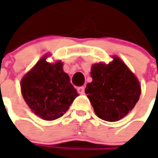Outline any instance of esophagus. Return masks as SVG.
<instances>
[{
  "mask_svg": "<svg viewBox=\"0 0 158 158\" xmlns=\"http://www.w3.org/2000/svg\"><path fill=\"white\" fill-rule=\"evenodd\" d=\"M84 86H81V87H78L77 88V91H78V93H80V94H83L84 93Z\"/></svg>",
  "mask_w": 158,
  "mask_h": 158,
  "instance_id": "1",
  "label": "esophagus"
}]
</instances>
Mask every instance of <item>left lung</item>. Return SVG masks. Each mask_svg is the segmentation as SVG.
<instances>
[{
  "label": "left lung",
  "instance_id": "obj_1",
  "mask_svg": "<svg viewBox=\"0 0 158 158\" xmlns=\"http://www.w3.org/2000/svg\"><path fill=\"white\" fill-rule=\"evenodd\" d=\"M85 93L98 118L118 121L135 107L140 95V82L127 65L113 56L111 63L93 64Z\"/></svg>",
  "mask_w": 158,
  "mask_h": 158
}]
</instances>
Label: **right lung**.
<instances>
[{"instance_id": "add662e5", "label": "right lung", "mask_w": 158, "mask_h": 158, "mask_svg": "<svg viewBox=\"0 0 158 158\" xmlns=\"http://www.w3.org/2000/svg\"><path fill=\"white\" fill-rule=\"evenodd\" d=\"M40 59L21 81L23 99L31 110L45 120H54L67 112L78 93L59 60L49 63Z\"/></svg>"}]
</instances>
